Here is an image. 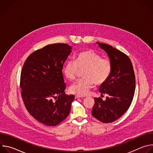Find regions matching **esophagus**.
<instances>
[{
    "label": "esophagus",
    "instance_id": "34e87169",
    "mask_svg": "<svg viewBox=\"0 0 153 153\" xmlns=\"http://www.w3.org/2000/svg\"><path fill=\"white\" fill-rule=\"evenodd\" d=\"M84 96H80V95H76L75 96V99H77V98H83Z\"/></svg>",
    "mask_w": 153,
    "mask_h": 153
}]
</instances>
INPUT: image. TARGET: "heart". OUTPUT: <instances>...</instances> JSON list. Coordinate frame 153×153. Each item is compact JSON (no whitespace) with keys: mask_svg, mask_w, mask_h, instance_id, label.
Segmentation results:
<instances>
[{"mask_svg":"<svg viewBox=\"0 0 153 153\" xmlns=\"http://www.w3.org/2000/svg\"><path fill=\"white\" fill-rule=\"evenodd\" d=\"M83 79H80L70 87V91L81 96L88 94L95 83L103 84L110 77L112 63L108 59L93 50H85L78 53L75 61L68 60L64 65L63 72L68 79L74 80L80 70H84Z\"/></svg>","mask_w":153,"mask_h":153,"instance_id":"1","label":"heart"}]
</instances>
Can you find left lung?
Segmentation results:
<instances>
[{"label": "left lung", "instance_id": "1", "mask_svg": "<svg viewBox=\"0 0 153 153\" xmlns=\"http://www.w3.org/2000/svg\"><path fill=\"white\" fill-rule=\"evenodd\" d=\"M108 54L112 63V71L108 79L100 86L101 94H107L105 101L94 98L92 116L103 123H111L120 118L132 102L136 88L133 67L128 56L105 43L97 42Z\"/></svg>", "mask_w": 153, "mask_h": 153}]
</instances>
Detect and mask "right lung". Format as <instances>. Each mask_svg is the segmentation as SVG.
<instances>
[{
	"mask_svg": "<svg viewBox=\"0 0 153 153\" xmlns=\"http://www.w3.org/2000/svg\"><path fill=\"white\" fill-rule=\"evenodd\" d=\"M65 43H54L35 51L25 60L20 86L24 105L38 122L56 126L70 114L74 95L65 94L63 65L71 52Z\"/></svg>",
	"mask_w": 153,
	"mask_h": 153,
	"instance_id": "1",
	"label": "right lung"
}]
</instances>
